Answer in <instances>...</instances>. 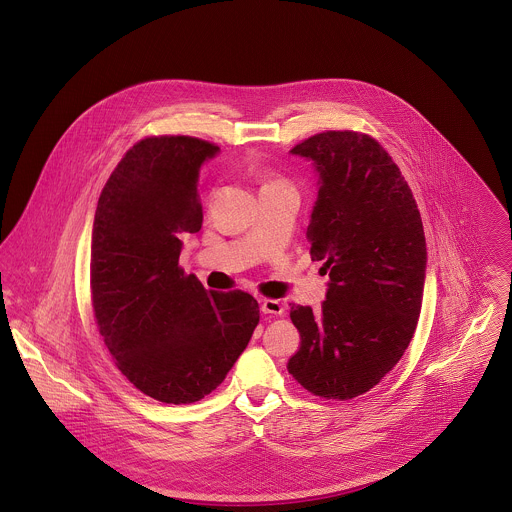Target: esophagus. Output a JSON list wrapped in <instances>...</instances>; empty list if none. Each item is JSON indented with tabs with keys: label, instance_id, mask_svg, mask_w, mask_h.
<instances>
[{
	"label": "esophagus",
	"instance_id": "obj_1",
	"mask_svg": "<svg viewBox=\"0 0 512 512\" xmlns=\"http://www.w3.org/2000/svg\"><path fill=\"white\" fill-rule=\"evenodd\" d=\"M262 311L268 313V315L280 317V315H284V305L278 299H264L262 301Z\"/></svg>",
	"mask_w": 512,
	"mask_h": 512
}]
</instances>
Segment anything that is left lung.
Wrapping results in <instances>:
<instances>
[{"label":"left lung","mask_w":512,"mask_h":512,"mask_svg":"<svg viewBox=\"0 0 512 512\" xmlns=\"http://www.w3.org/2000/svg\"><path fill=\"white\" fill-rule=\"evenodd\" d=\"M292 153L319 175L307 240L329 284L321 313L292 305L301 347L288 370L315 396L349 400L376 386L414 337L428 264L422 217L398 165L366 134L323 132Z\"/></svg>","instance_id":"8db88e82"}]
</instances>
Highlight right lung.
Segmentation results:
<instances>
[{
  "mask_svg": "<svg viewBox=\"0 0 512 512\" xmlns=\"http://www.w3.org/2000/svg\"><path fill=\"white\" fill-rule=\"evenodd\" d=\"M219 147L146 138L106 181L92 226L90 290L98 331L122 374L149 398L191 404L211 394L258 321L250 293L207 292L179 268L183 232H199V171Z\"/></svg>",
  "mask_w": 512,
  "mask_h": 512,
  "instance_id": "right-lung-1",
  "label": "right lung"
}]
</instances>
